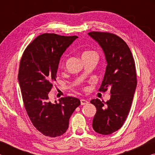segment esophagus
I'll use <instances>...</instances> for the list:
<instances>
[{
  "mask_svg": "<svg viewBox=\"0 0 155 155\" xmlns=\"http://www.w3.org/2000/svg\"><path fill=\"white\" fill-rule=\"evenodd\" d=\"M87 103H88L87 100H85V99H81V105H84V104H86Z\"/></svg>",
  "mask_w": 155,
  "mask_h": 155,
  "instance_id": "1",
  "label": "esophagus"
}]
</instances>
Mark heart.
<instances>
[{"label": "heart", "mask_w": 155, "mask_h": 155, "mask_svg": "<svg viewBox=\"0 0 155 155\" xmlns=\"http://www.w3.org/2000/svg\"><path fill=\"white\" fill-rule=\"evenodd\" d=\"M91 55H96V52H94V51H85V52H83L82 55H81V58H83V57H88V56H91Z\"/></svg>", "instance_id": "obj_1"}]
</instances>
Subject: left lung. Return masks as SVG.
Listing matches in <instances>:
<instances>
[{
	"label": "left lung",
	"mask_w": 155,
	"mask_h": 155,
	"mask_svg": "<svg viewBox=\"0 0 155 155\" xmlns=\"http://www.w3.org/2000/svg\"><path fill=\"white\" fill-rule=\"evenodd\" d=\"M103 49L107 65L101 91L111 90L106 103L90 101L96 108L92 127L96 133L110 135L122 127L129 113L137 87L135 65L130 48L120 37L110 33H88Z\"/></svg>",
	"instance_id": "left-lung-1"
}]
</instances>
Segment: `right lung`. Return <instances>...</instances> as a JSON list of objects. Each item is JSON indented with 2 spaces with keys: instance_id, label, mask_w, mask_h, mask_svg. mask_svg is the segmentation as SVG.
Wrapping results in <instances>:
<instances>
[{
  "instance_id": "1",
  "label": "right lung",
  "mask_w": 155,
  "mask_h": 155,
  "mask_svg": "<svg viewBox=\"0 0 155 155\" xmlns=\"http://www.w3.org/2000/svg\"><path fill=\"white\" fill-rule=\"evenodd\" d=\"M78 37L44 33L34 40L22 54L18 82L25 109L37 130L46 137H56L66 132L70 117L79 99L61 98L52 103L48 93L56 81L60 58Z\"/></svg>"
}]
</instances>
